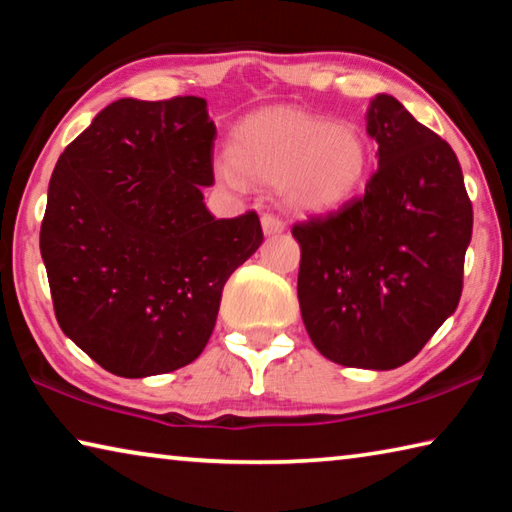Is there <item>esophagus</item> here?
I'll use <instances>...</instances> for the list:
<instances>
[{
    "label": "esophagus",
    "mask_w": 512,
    "mask_h": 512,
    "mask_svg": "<svg viewBox=\"0 0 512 512\" xmlns=\"http://www.w3.org/2000/svg\"><path fill=\"white\" fill-rule=\"evenodd\" d=\"M262 228H264L266 235H280V232L284 230V221L275 214H264L262 216Z\"/></svg>",
    "instance_id": "esophagus-1"
}]
</instances>
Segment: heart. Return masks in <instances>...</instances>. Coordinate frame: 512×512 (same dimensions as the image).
<instances>
[{"mask_svg": "<svg viewBox=\"0 0 512 512\" xmlns=\"http://www.w3.org/2000/svg\"><path fill=\"white\" fill-rule=\"evenodd\" d=\"M368 160V144L357 126L329 124L298 110H271L239 126L232 160L216 164V176L235 189L246 185L244 173L282 185L291 207L318 214L357 194Z\"/></svg>", "mask_w": 512, "mask_h": 512, "instance_id": "b5f03b06", "label": "heart"}]
</instances>
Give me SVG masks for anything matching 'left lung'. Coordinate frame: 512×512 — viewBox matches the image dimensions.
Instances as JSON below:
<instances>
[{"mask_svg":"<svg viewBox=\"0 0 512 512\" xmlns=\"http://www.w3.org/2000/svg\"><path fill=\"white\" fill-rule=\"evenodd\" d=\"M379 167L366 192L296 223L298 300L316 350L348 368L391 370L418 354L463 291L472 203L438 137L391 94L368 110Z\"/></svg>","mask_w":512,"mask_h":512,"instance_id":"left-lung-1","label":"left lung"}]
</instances>
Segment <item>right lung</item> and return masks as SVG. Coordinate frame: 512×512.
I'll return each instance as SVG.
<instances>
[{"label":"right lung","mask_w":512,"mask_h":512,"mask_svg":"<svg viewBox=\"0 0 512 512\" xmlns=\"http://www.w3.org/2000/svg\"><path fill=\"white\" fill-rule=\"evenodd\" d=\"M214 137L201 97L119 99L51 173L40 253L56 320L112 375L192 363L225 282L264 241L257 212H207Z\"/></svg>","instance_id":"1"}]
</instances>
